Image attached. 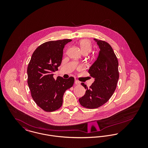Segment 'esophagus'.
<instances>
[{"mask_svg":"<svg viewBox=\"0 0 148 148\" xmlns=\"http://www.w3.org/2000/svg\"><path fill=\"white\" fill-rule=\"evenodd\" d=\"M75 84L76 85H79L80 83L79 81H77V80H75Z\"/></svg>","mask_w":148,"mask_h":148,"instance_id":"34e87169","label":"esophagus"}]
</instances>
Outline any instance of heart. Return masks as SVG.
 <instances>
[{"label": "heart", "mask_w": 148, "mask_h": 148, "mask_svg": "<svg viewBox=\"0 0 148 148\" xmlns=\"http://www.w3.org/2000/svg\"><path fill=\"white\" fill-rule=\"evenodd\" d=\"M79 45L83 53H88L92 49V44L88 39H82L79 42Z\"/></svg>", "instance_id": "obj_1"}]
</instances>
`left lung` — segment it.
I'll return each mask as SVG.
<instances>
[{
  "instance_id": "left-lung-1",
  "label": "left lung",
  "mask_w": 148,
  "mask_h": 148,
  "mask_svg": "<svg viewBox=\"0 0 148 148\" xmlns=\"http://www.w3.org/2000/svg\"><path fill=\"white\" fill-rule=\"evenodd\" d=\"M93 40L100 49L97 60L88 71L94 82L89 88L81 83L86 92L79 99L81 106L89 109L97 108L106 103L115 92L119 79V64L112 47L104 41Z\"/></svg>"
}]
</instances>
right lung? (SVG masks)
I'll return each instance as SVG.
<instances>
[{
  "label": "right lung",
  "instance_id": "add662e5",
  "mask_svg": "<svg viewBox=\"0 0 148 148\" xmlns=\"http://www.w3.org/2000/svg\"><path fill=\"white\" fill-rule=\"evenodd\" d=\"M71 41L63 39L44 42L32 54L27 69L28 84L35 103L45 112H53L63 104L66 90L74 82L72 77L67 79L58 77L56 80L53 72L60 65L65 45Z\"/></svg>",
  "mask_w": 148,
  "mask_h": 148
}]
</instances>
